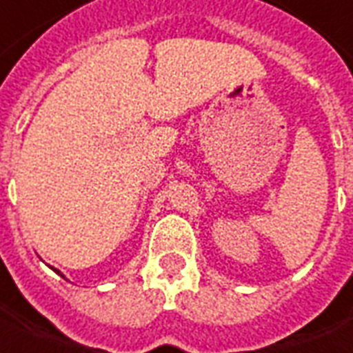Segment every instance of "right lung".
<instances>
[{
  "instance_id": "right-lung-1",
  "label": "right lung",
  "mask_w": 353,
  "mask_h": 353,
  "mask_svg": "<svg viewBox=\"0 0 353 353\" xmlns=\"http://www.w3.org/2000/svg\"><path fill=\"white\" fill-rule=\"evenodd\" d=\"M52 270H54V268H52ZM54 271H56L57 275H61V271H59V270H54ZM61 276H63V275H61Z\"/></svg>"
}]
</instances>
